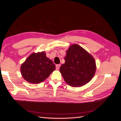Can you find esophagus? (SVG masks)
I'll return each instance as SVG.
<instances>
[{
  "label": "esophagus",
  "mask_w": 121,
  "mask_h": 121,
  "mask_svg": "<svg viewBox=\"0 0 121 121\" xmlns=\"http://www.w3.org/2000/svg\"><path fill=\"white\" fill-rule=\"evenodd\" d=\"M60 64H58V65H56V69H57V70H58L60 68Z\"/></svg>",
  "instance_id": "obj_1"
}]
</instances>
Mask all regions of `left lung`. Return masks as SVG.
I'll return each mask as SVG.
<instances>
[{
  "mask_svg": "<svg viewBox=\"0 0 121 121\" xmlns=\"http://www.w3.org/2000/svg\"><path fill=\"white\" fill-rule=\"evenodd\" d=\"M65 63L60 71L71 86L81 87L92 79L96 71L94 58L82 47L74 44L69 47L65 57Z\"/></svg>",
  "mask_w": 121,
  "mask_h": 121,
  "instance_id": "1",
  "label": "left lung"
}]
</instances>
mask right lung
Segmentation results:
<instances>
[{
    "label": "right lung",
    "mask_w": 121,
    "mask_h": 121,
    "mask_svg": "<svg viewBox=\"0 0 121 121\" xmlns=\"http://www.w3.org/2000/svg\"><path fill=\"white\" fill-rule=\"evenodd\" d=\"M56 69L52 60L46 56L45 52L33 53L22 65V75L27 81L39 84L45 80Z\"/></svg>",
    "instance_id": "obj_1"
}]
</instances>
